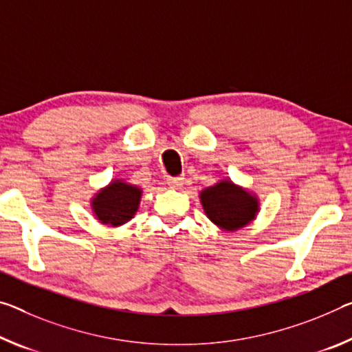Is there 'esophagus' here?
<instances>
[{"label":"esophagus","instance_id":"1","mask_svg":"<svg viewBox=\"0 0 352 352\" xmlns=\"http://www.w3.org/2000/svg\"><path fill=\"white\" fill-rule=\"evenodd\" d=\"M183 182H185V177L178 175V177H169L167 178V185L170 188H182Z\"/></svg>","mask_w":352,"mask_h":352}]
</instances>
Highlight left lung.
Segmentation results:
<instances>
[{
	"label": "left lung",
	"mask_w": 352,
	"mask_h": 352,
	"mask_svg": "<svg viewBox=\"0 0 352 352\" xmlns=\"http://www.w3.org/2000/svg\"><path fill=\"white\" fill-rule=\"evenodd\" d=\"M200 202L206 216L227 232L248 226L258 211L256 197L246 189L233 185L230 180H222L204 189L200 192Z\"/></svg>",
	"instance_id": "left-lung-1"
}]
</instances>
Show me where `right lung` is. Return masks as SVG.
Masks as SVG:
<instances>
[{"label":"right lung","instance_id":"right-lung-1","mask_svg":"<svg viewBox=\"0 0 352 352\" xmlns=\"http://www.w3.org/2000/svg\"><path fill=\"white\" fill-rule=\"evenodd\" d=\"M142 191L122 180L111 182L92 200V210L97 219L106 226H122L138 211Z\"/></svg>","mask_w":352,"mask_h":352}]
</instances>
